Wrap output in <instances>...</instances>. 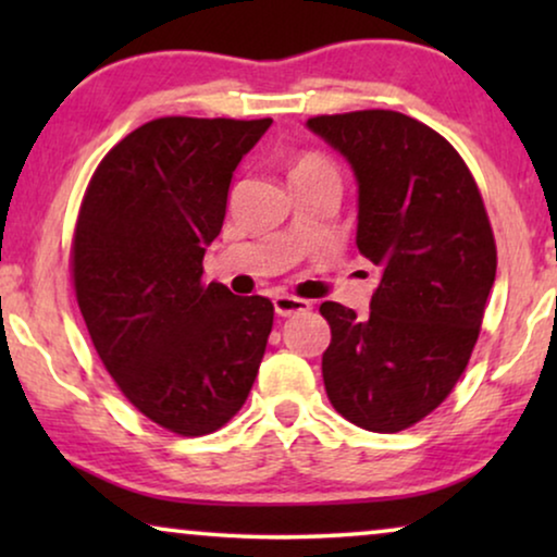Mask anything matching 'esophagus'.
I'll list each match as a JSON object with an SVG mask.
<instances>
[{
    "instance_id": "obj_1",
    "label": "esophagus",
    "mask_w": 557,
    "mask_h": 557,
    "mask_svg": "<svg viewBox=\"0 0 557 557\" xmlns=\"http://www.w3.org/2000/svg\"><path fill=\"white\" fill-rule=\"evenodd\" d=\"M273 309H276L278 317H294V314H301V311H309L311 304L307 299H296V296L278 294L273 296Z\"/></svg>"
}]
</instances>
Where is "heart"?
I'll use <instances>...</instances> for the list:
<instances>
[{
  "label": "heart",
  "instance_id": "heart-1",
  "mask_svg": "<svg viewBox=\"0 0 557 557\" xmlns=\"http://www.w3.org/2000/svg\"><path fill=\"white\" fill-rule=\"evenodd\" d=\"M319 170H330V164H326L324 159H319V157H304V159H299V162H296V166H294V172H292V174H301V172H319Z\"/></svg>",
  "mask_w": 557,
  "mask_h": 557
}]
</instances>
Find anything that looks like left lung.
I'll return each mask as SVG.
<instances>
[{
	"instance_id": "left-lung-1",
	"label": "left lung",
	"mask_w": 557,
	"mask_h": 557,
	"mask_svg": "<svg viewBox=\"0 0 557 557\" xmlns=\"http://www.w3.org/2000/svg\"><path fill=\"white\" fill-rule=\"evenodd\" d=\"M307 128L352 166L357 248L380 271L368 317L319 307L332 330L326 395L364 431H403L444 403L476 345L497 273L490 218L451 144L406 113H337Z\"/></svg>"
}]
</instances>
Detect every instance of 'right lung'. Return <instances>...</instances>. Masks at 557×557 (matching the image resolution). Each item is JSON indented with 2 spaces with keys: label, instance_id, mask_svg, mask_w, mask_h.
I'll list each match as a JSON object with an SVG mask.
<instances>
[{
  "label": "right lung",
  "instance_id": "add662e5",
  "mask_svg": "<svg viewBox=\"0 0 557 557\" xmlns=\"http://www.w3.org/2000/svg\"><path fill=\"white\" fill-rule=\"evenodd\" d=\"M271 119L166 116L121 139L90 180L73 238L81 314L106 370L144 416L218 431L246 403L273 304L202 284L235 166Z\"/></svg>",
  "mask_w": 557,
  "mask_h": 557
}]
</instances>
